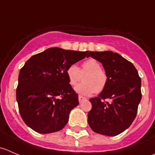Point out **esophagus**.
I'll use <instances>...</instances> for the list:
<instances>
[{"mask_svg":"<svg viewBox=\"0 0 155 155\" xmlns=\"http://www.w3.org/2000/svg\"><path fill=\"white\" fill-rule=\"evenodd\" d=\"M85 100H86V98L84 97L81 96V95H79V102L80 103V104L82 102V101H85Z\"/></svg>","mask_w":155,"mask_h":155,"instance_id":"1","label":"esophagus"}]
</instances>
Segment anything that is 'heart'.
Segmentation results:
<instances>
[{
  "instance_id": "heart-1",
  "label": "heart",
  "mask_w": 155,
  "mask_h": 155,
  "mask_svg": "<svg viewBox=\"0 0 155 155\" xmlns=\"http://www.w3.org/2000/svg\"><path fill=\"white\" fill-rule=\"evenodd\" d=\"M66 74L71 86H76L84 76L83 83L75 87L79 94L89 96L93 94L101 93L105 89L107 84V75L102 70L99 62L94 58L85 61L79 69L76 64H70L67 68Z\"/></svg>"
}]
</instances>
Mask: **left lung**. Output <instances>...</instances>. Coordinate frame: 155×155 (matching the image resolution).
I'll return each instance as SVG.
<instances>
[{
    "instance_id": "8db88e82",
    "label": "left lung",
    "mask_w": 155,
    "mask_h": 155,
    "mask_svg": "<svg viewBox=\"0 0 155 155\" xmlns=\"http://www.w3.org/2000/svg\"><path fill=\"white\" fill-rule=\"evenodd\" d=\"M89 56L102 64L108 80L105 89L89 100L92 108L87 114V122L95 133L118 135L137 116L142 98L141 79L134 64L118 53L90 51Z\"/></svg>"
}]
</instances>
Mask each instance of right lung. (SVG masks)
Masks as SVG:
<instances>
[{
	"label": "right lung",
	"instance_id": "1",
	"mask_svg": "<svg viewBox=\"0 0 155 155\" xmlns=\"http://www.w3.org/2000/svg\"><path fill=\"white\" fill-rule=\"evenodd\" d=\"M88 58V51L49 48L33 55L18 74L16 101L24 122L39 134L63 129L70 111L79 105L78 94L66 74L70 64Z\"/></svg>",
	"mask_w": 155,
	"mask_h": 155
}]
</instances>
